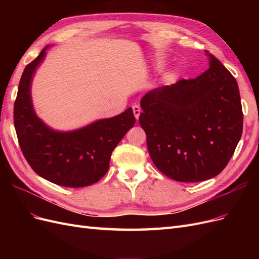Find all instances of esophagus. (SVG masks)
<instances>
[{
	"label": "esophagus",
	"instance_id": "esophagus-1",
	"mask_svg": "<svg viewBox=\"0 0 259 259\" xmlns=\"http://www.w3.org/2000/svg\"><path fill=\"white\" fill-rule=\"evenodd\" d=\"M133 112H134V115L136 117V120H138V117L140 115V107L138 105L133 106Z\"/></svg>",
	"mask_w": 259,
	"mask_h": 259
}]
</instances>
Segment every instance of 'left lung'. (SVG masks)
I'll use <instances>...</instances> for the list:
<instances>
[{
    "label": "left lung",
    "mask_w": 259,
    "mask_h": 259,
    "mask_svg": "<svg viewBox=\"0 0 259 259\" xmlns=\"http://www.w3.org/2000/svg\"><path fill=\"white\" fill-rule=\"evenodd\" d=\"M205 54V72L149 91L140 100L139 124L149 154L156 168L176 182L217 176L242 136L238 83L221 61Z\"/></svg>",
    "instance_id": "obj_1"
}]
</instances>
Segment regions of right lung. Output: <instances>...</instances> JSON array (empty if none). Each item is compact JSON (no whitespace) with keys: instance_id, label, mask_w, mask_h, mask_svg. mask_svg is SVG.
<instances>
[{"instance_id":"1","label":"right lung","mask_w":259,"mask_h":259,"mask_svg":"<svg viewBox=\"0 0 259 259\" xmlns=\"http://www.w3.org/2000/svg\"><path fill=\"white\" fill-rule=\"evenodd\" d=\"M49 48L51 45L23 70L14 105L15 130L23 155L38 176L59 186L86 187L105 176L112 151L136 120L128 108L119 115L74 131L48 126L34 111L31 85Z\"/></svg>"}]
</instances>
